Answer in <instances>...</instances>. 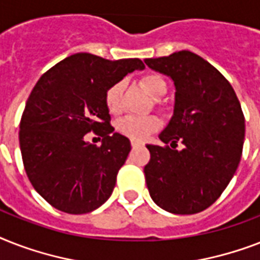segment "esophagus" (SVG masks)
<instances>
[{
  "mask_svg": "<svg viewBox=\"0 0 260 260\" xmlns=\"http://www.w3.org/2000/svg\"><path fill=\"white\" fill-rule=\"evenodd\" d=\"M140 144H142V143L138 142V140H131V146L134 147V148H136V147H139V146H140Z\"/></svg>",
  "mask_w": 260,
  "mask_h": 260,
  "instance_id": "34e87169",
  "label": "esophagus"
}]
</instances>
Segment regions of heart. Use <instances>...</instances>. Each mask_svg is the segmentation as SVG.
I'll return each mask as SVG.
<instances>
[{
	"instance_id": "heart-1",
	"label": "heart",
	"mask_w": 260,
	"mask_h": 260,
	"mask_svg": "<svg viewBox=\"0 0 260 260\" xmlns=\"http://www.w3.org/2000/svg\"><path fill=\"white\" fill-rule=\"evenodd\" d=\"M143 86L146 87L147 91L154 98L159 100L167 93V82L162 75L150 73L144 75L142 78ZM125 89L124 81H117L112 86L108 87L105 93V105L110 113L117 114L122 109V94ZM160 122L154 116H147V117H135L128 116L117 122V132L124 135L126 138L134 139V140H144L150 136L152 132L159 129Z\"/></svg>"
}]
</instances>
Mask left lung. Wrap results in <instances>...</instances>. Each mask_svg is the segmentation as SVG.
<instances>
[{
    "mask_svg": "<svg viewBox=\"0 0 260 260\" xmlns=\"http://www.w3.org/2000/svg\"><path fill=\"white\" fill-rule=\"evenodd\" d=\"M144 62L175 86L173 117L159 135L166 146H147V187L162 209L198 213L221 196L240 163L242 106L225 77L197 54L183 50ZM178 141L182 150H175Z\"/></svg>",
    "mask_w": 260,
    "mask_h": 260,
    "instance_id": "8db88e82",
    "label": "left lung"
}]
</instances>
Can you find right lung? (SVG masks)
<instances>
[{"label":"right lung","mask_w":260,"mask_h":260,"mask_svg":"<svg viewBox=\"0 0 260 260\" xmlns=\"http://www.w3.org/2000/svg\"><path fill=\"white\" fill-rule=\"evenodd\" d=\"M140 59L108 60L79 52L44 73L30 91L20 122V150L35 190L64 213L93 212L106 202L131 151L128 138L113 132L105 93ZM94 132L101 146L86 140Z\"/></svg>","instance_id":"obj_1"}]
</instances>
